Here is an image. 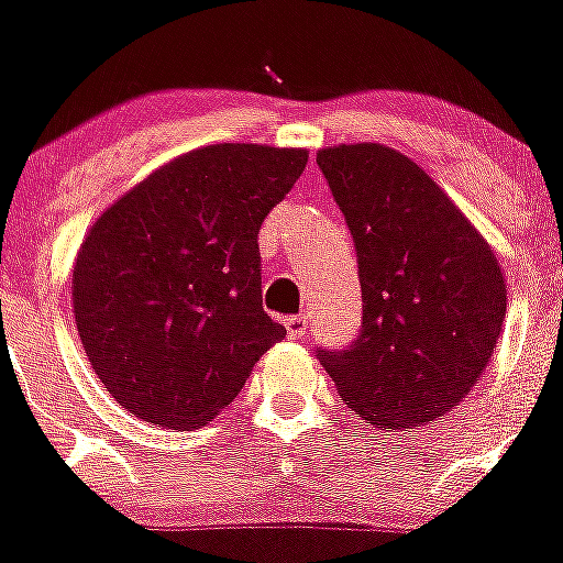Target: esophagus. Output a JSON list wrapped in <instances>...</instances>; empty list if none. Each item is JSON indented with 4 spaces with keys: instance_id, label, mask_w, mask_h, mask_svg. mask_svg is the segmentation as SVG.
Returning <instances> with one entry per match:
<instances>
[{
    "instance_id": "esophagus-1",
    "label": "esophagus",
    "mask_w": 563,
    "mask_h": 563,
    "mask_svg": "<svg viewBox=\"0 0 563 563\" xmlns=\"http://www.w3.org/2000/svg\"><path fill=\"white\" fill-rule=\"evenodd\" d=\"M286 331L291 339H302L308 333V317L306 313H294V317H286Z\"/></svg>"
}]
</instances>
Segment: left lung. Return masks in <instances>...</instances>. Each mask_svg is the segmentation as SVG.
<instances>
[{"label": "left lung", "instance_id": "obj_1", "mask_svg": "<svg viewBox=\"0 0 563 563\" xmlns=\"http://www.w3.org/2000/svg\"><path fill=\"white\" fill-rule=\"evenodd\" d=\"M317 165L353 235L362 328L317 347L342 401L382 429L452 412L485 373L503 331L496 255L423 170L376 143L339 145Z\"/></svg>", "mask_w": 563, "mask_h": 563}]
</instances>
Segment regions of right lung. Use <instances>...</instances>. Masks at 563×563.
<instances>
[{
  "label": "right lung",
  "mask_w": 563,
  "mask_h": 563,
  "mask_svg": "<svg viewBox=\"0 0 563 563\" xmlns=\"http://www.w3.org/2000/svg\"><path fill=\"white\" fill-rule=\"evenodd\" d=\"M306 162L300 148L207 145L89 230L73 272L75 322L120 407L165 429L205 427L286 336L263 311L257 232Z\"/></svg>",
  "instance_id": "1"
}]
</instances>
